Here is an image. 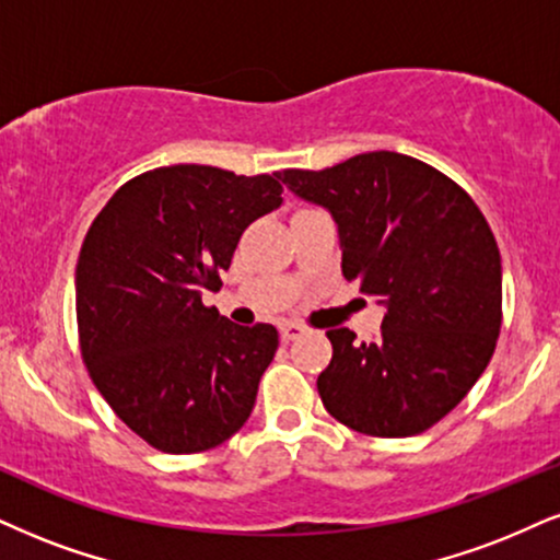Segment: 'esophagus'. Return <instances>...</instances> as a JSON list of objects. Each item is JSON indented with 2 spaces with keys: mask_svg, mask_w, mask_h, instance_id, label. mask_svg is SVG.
Segmentation results:
<instances>
[{
  "mask_svg": "<svg viewBox=\"0 0 560 560\" xmlns=\"http://www.w3.org/2000/svg\"><path fill=\"white\" fill-rule=\"evenodd\" d=\"M303 332H306V329H303L299 322H282V324H280V337H282V340H285V342L299 340V337H301Z\"/></svg>",
  "mask_w": 560,
  "mask_h": 560,
  "instance_id": "obj_1",
  "label": "esophagus"
}]
</instances>
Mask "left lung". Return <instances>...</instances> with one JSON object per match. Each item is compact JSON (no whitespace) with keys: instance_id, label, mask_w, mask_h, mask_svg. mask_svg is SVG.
Listing matches in <instances>:
<instances>
[{"instance_id":"8db88e82","label":"left lung","mask_w":560,"mask_h":560,"mask_svg":"<svg viewBox=\"0 0 560 560\" xmlns=\"http://www.w3.org/2000/svg\"><path fill=\"white\" fill-rule=\"evenodd\" d=\"M278 178L332 212L345 280L386 308L374 342L327 332L324 407L369 436L428 431L472 389L501 332V254L480 207L433 165L389 150Z\"/></svg>"}]
</instances>
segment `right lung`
<instances>
[{
  "label": "right lung",
  "mask_w": 560,
  "mask_h": 560,
  "mask_svg": "<svg viewBox=\"0 0 560 560\" xmlns=\"http://www.w3.org/2000/svg\"><path fill=\"white\" fill-rule=\"evenodd\" d=\"M278 174L163 165L108 199L82 241L74 306L95 389L165 454L223 444L246 423L278 350L272 324L205 306L241 233L282 205Z\"/></svg>",
  "instance_id": "add662e5"
}]
</instances>
